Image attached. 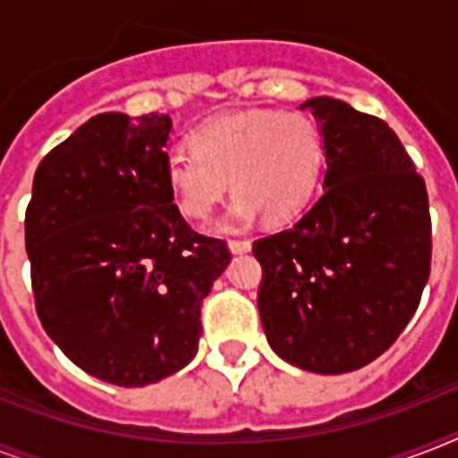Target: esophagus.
Wrapping results in <instances>:
<instances>
[{
  "label": "esophagus",
  "instance_id": "obj_1",
  "mask_svg": "<svg viewBox=\"0 0 458 458\" xmlns=\"http://www.w3.org/2000/svg\"><path fill=\"white\" fill-rule=\"evenodd\" d=\"M228 250L233 251V254H247V251L251 250V242L250 240H230Z\"/></svg>",
  "mask_w": 458,
  "mask_h": 458
}]
</instances>
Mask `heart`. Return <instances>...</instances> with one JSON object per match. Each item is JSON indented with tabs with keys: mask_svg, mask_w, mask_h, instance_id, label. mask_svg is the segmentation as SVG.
<instances>
[{
	"mask_svg": "<svg viewBox=\"0 0 458 458\" xmlns=\"http://www.w3.org/2000/svg\"><path fill=\"white\" fill-rule=\"evenodd\" d=\"M192 154L165 158L164 180L180 214L207 221L216 204L240 194L218 230L250 225L259 214L287 221L311 201L326 147L306 114L271 109L230 111L190 135Z\"/></svg>",
	"mask_w": 458,
	"mask_h": 458,
	"instance_id": "obj_1",
	"label": "heart"
}]
</instances>
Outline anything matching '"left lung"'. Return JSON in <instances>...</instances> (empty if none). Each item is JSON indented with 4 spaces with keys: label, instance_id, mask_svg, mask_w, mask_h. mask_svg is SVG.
<instances>
[{
    "label": "left lung",
    "instance_id": "left-lung-1",
    "mask_svg": "<svg viewBox=\"0 0 458 458\" xmlns=\"http://www.w3.org/2000/svg\"><path fill=\"white\" fill-rule=\"evenodd\" d=\"M309 106L326 147L323 194L293 228L257 240L259 313L297 369L337 376L392 347L430 276L426 182L390 125L333 97Z\"/></svg>",
    "mask_w": 458,
    "mask_h": 458
}]
</instances>
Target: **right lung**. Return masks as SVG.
Returning <instances> with one entry per match:
<instances>
[{"mask_svg":"<svg viewBox=\"0 0 458 458\" xmlns=\"http://www.w3.org/2000/svg\"><path fill=\"white\" fill-rule=\"evenodd\" d=\"M171 116L99 114L42 158L25 211L35 306L85 373L145 387L199 344L201 301L230 264L197 235L164 180Z\"/></svg>","mask_w":458,"mask_h":458,"instance_id":"right-lung-1","label":"right lung"}]
</instances>
